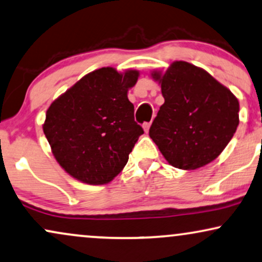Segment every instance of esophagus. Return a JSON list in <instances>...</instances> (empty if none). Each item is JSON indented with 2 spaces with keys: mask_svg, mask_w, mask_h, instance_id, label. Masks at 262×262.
<instances>
[{
  "mask_svg": "<svg viewBox=\"0 0 262 262\" xmlns=\"http://www.w3.org/2000/svg\"><path fill=\"white\" fill-rule=\"evenodd\" d=\"M142 127H144L145 133H148V130H150V127H151V122H146V123H144Z\"/></svg>",
  "mask_w": 262,
  "mask_h": 262,
  "instance_id": "esophagus-1",
  "label": "esophagus"
}]
</instances>
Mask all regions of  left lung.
Wrapping results in <instances>:
<instances>
[{
	"mask_svg": "<svg viewBox=\"0 0 262 262\" xmlns=\"http://www.w3.org/2000/svg\"><path fill=\"white\" fill-rule=\"evenodd\" d=\"M160 81L164 104L152 122L150 137L164 158L179 169L210 163L232 139L239 123V102L230 89L203 69L175 61Z\"/></svg>",
	"mask_w": 262,
	"mask_h": 262,
	"instance_id": "obj_1",
	"label": "left lung"
}]
</instances>
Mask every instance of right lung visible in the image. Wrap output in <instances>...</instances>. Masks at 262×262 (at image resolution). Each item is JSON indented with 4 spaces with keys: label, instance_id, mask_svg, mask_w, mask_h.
I'll use <instances>...</instances> for the list:
<instances>
[{
    "label": "right lung",
    "instance_id": "obj_1",
    "mask_svg": "<svg viewBox=\"0 0 262 262\" xmlns=\"http://www.w3.org/2000/svg\"><path fill=\"white\" fill-rule=\"evenodd\" d=\"M138 77L137 70L99 69L52 102L43 132L66 173L82 183L102 185L123 169L144 134L127 95Z\"/></svg>",
    "mask_w": 262,
    "mask_h": 262
}]
</instances>
